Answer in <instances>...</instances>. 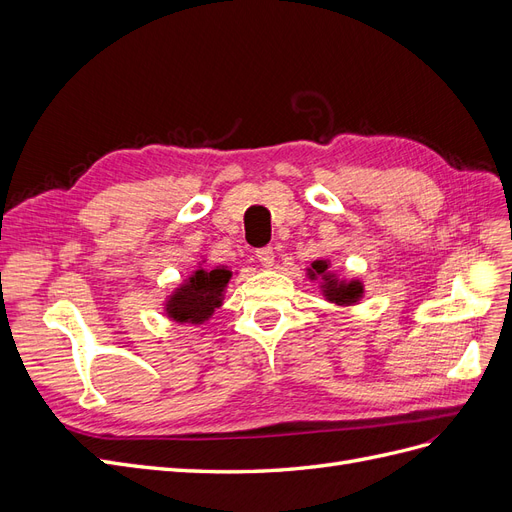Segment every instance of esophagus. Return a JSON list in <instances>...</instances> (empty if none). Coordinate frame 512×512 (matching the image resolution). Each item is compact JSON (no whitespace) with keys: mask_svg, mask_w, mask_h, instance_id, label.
Wrapping results in <instances>:
<instances>
[{"mask_svg":"<svg viewBox=\"0 0 512 512\" xmlns=\"http://www.w3.org/2000/svg\"><path fill=\"white\" fill-rule=\"evenodd\" d=\"M256 258L262 267H273L275 262V254H273V247L267 245V247H260V250H256Z\"/></svg>","mask_w":512,"mask_h":512,"instance_id":"34e87169","label":"esophagus"}]
</instances>
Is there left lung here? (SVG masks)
I'll list each match as a JSON object with an SVG mask.
<instances>
[{"mask_svg":"<svg viewBox=\"0 0 512 512\" xmlns=\"http://www.w3.org/2000/svg\"><path fill=\"white\" fill-rule=\"evenodd\" d=\"M329 265L324 260H316L312 265V273L314 275H322L324 280V292H327L329 301H335L339 305H350L354 301L361 299L363 288L359 282H350V284H337L333 277L327 273Z\"/></svg>","mask_w":512,"mask_h":512,"instance_id":"8db88e82","label":"left lung"}]
</instances>
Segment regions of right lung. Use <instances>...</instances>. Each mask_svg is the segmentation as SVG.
Segmentation results:
<instances>
[{
	"label": "right lung",
	"mask_w": 512,
	"mask_h": 512,
	"mask_svg": "<svg viewBox=\"0 0 512 512\" xmlns=\"http://www.w3.org/2000/svg\"><path fill=\"white\" fill-rule=\"evenodd\" d=\"M230 280V271L215 267L211 271H196L188 284L179 288L166 303V312L177 322H203L220 307L222 290Z\"/></svg>",
	"instance_id": "1"
}]
</instances>
